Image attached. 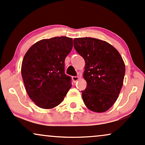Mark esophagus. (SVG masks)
<instances>
[{"label":"esophagus","mask_w":145,"mask_h":145,"mask_svg":"<svg viewBox=\"0 0 145 145\" xmlns=\"http://www.w3.org/2000/svg\"><path fill=\"white\" fill-rule=\"evenodd\" d=\"M72 79L74 82H76L78 79H79V76H72Z\"/></svg>","instance_id":"obj_1"}]
</instances>
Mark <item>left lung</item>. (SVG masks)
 Segmentation results:
<instances>
[{"label": "left lung", "mask_w": 145, "mask_h": 145, "mask_svg": "<svg viewBox=\"0 0 145 145\" xmlns=\"http://www.w3.org/2000/svg\"><path fill=\"white\" fill-rule=\"evenodd\" d=\"M74 47L86 62L83 77L86 89L83 102L96 113L106 111L115 103L123 86L125 66L115 47L104 40L90 37L74 39Z\"/></svg>", "instance_id": "1"}]
</instances>
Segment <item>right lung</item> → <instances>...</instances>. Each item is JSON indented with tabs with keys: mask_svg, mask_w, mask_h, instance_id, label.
<instances>
[{
	"mask_svg": "<svg viewBox=\"0 0 145 145\" xmlns=\"http://www.w3.org/2000/svg\"><path fill=\"white\" fill-rule=\"evenodd\" d=\"M66 37L42 39L28 49L22 64V75L29 97L39 107L49 109L59 105L71 86L64 72V61L72 48Z\"/></svg>",
	"mask_w": 145,
	"mask_h": 145,
	"instance_id": "add662e5",
	"label": "right lung"
}]
</instances>
